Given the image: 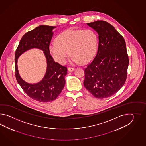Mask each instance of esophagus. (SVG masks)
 <instances>
[{
    "label": "esophagus",
    "instance_id": "esophagus-1",
    "mask_svg": "<svg viewBox=\"0 0 146 146\" xmlns=\"http://www.w3.org/2000/svg\"><path fill=\"white\" fill-rule=\"evenodd\" d=\"M74 68H72V67H68V70L69 72H72V71H74Z\"/></svg>",
    "mask_w": 146,
    "mask_h": 146
}]
</instances>
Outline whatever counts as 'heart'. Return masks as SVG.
<instances>
[{"instance_id": "heart-1", "label": "heart", "mask_w": 146, "mask_h": 146, "mask_svg": "<svg viewBox=\"0 0 146 146\" xmlns=\"http://www.w3.org/2000/svg\"><path fill=\"white\" fill-rule=\"evenodd\" d=\"M98 46V37L92 30L70 29L59 34L57 41H52L48 50L53 59L60 64L65 63L69 52L72 63L86 64L94 58Z\"/></svg>"}]
</instances>
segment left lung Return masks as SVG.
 <instances>
[{"mask_svg":"<svg viewBox=\"0 0 146 146\" xmlns=\"http://www.w3.org/2000/svg\"><path fill=\"white\" fill-rule=\"evenodd\" d=\"M87 25L98 33L99 44L94 58L84 69V86L98 99L108 98L123 86L127 78L129 58L125 41L105 21Z\"/></svg>","mask_w":146,"mask_h":146,"instance_id":"left-lung-1","label":"left lung"}]
</instances>
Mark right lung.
<instances>
[{
	"mask_svg": "<svg viewBox=\"0 0 146 146\" xmlns=\"http://www.w3.org/2000/svg\"><path fill=\"white\" fill-rule=\"evenodd\" d=\"M55 28L41 25L27 32L21 38L15 52V75L18 83L28 96L42 102H49L56 99L65 86V77L67 74V67L55 62L49 52V45L53 37L52 31ZM33 48L44 50L47 58V69L44 77L40 82L30 84L26 83L20 77L17 61L22 53Z\"/></svg>",
	"mask_w": 146,
	"mask_h": 146,
	"instance_id": "right-lung-1",
	"label": "right lung"
}]
</instances>
